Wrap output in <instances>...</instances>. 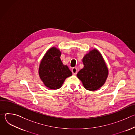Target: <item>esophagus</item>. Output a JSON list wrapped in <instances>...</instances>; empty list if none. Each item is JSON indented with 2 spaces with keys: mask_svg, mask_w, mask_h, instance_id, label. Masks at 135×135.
<instances>
[{
  "mask_svg": "<svg viewBox=\"0 0 135 135\" xmlns=\"http://www.w3.org/2000/svg\"><path fill=\"white\" fill-rule=\"evenodd\" d=\"M71 71L74 74H77V73H78V69L75 67H74V68H73Z\"/></svg>",
  "mask_w": 135,
  "mask_h": 135,
  "instance_id": "esophagus-1",
  "label": "esophagus"
}]
</instances>
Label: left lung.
Wrapping results in <instances>:
<instances>
[{
  "label": "left lung",
  "mask_w": 135,
  "mask_h": 135,
  "mask_svg": "<svg viewBox=\"0 0 135 135\" xmlns=\"http://www.w3.org/2000/svg\"><path fill=\"white\" fill-rule=\"evenodd\" d=\"M84 68L77 74L84 88L95 91L102 87L108 76V69L99 52L94 49L83 59Z\"/></svg>",
  "instance_id": "1"
}]
</instances>
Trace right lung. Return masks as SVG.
I'll return each instance as SVG.
<instances>
[{
  "instance_id": "right-lung-1",
  "label": "right lung",
  "mask_w": 135,
  "mask_h": 135,
  "mask_svg": "<svg viewBox=\"0 0 135 135\" xmlns=\"http://www.w3.org/2000/svg\"><path fill=\"white\" fill-rule=\"evenodd\" d=\"M60 56V51L52 47L46 52L40 65V78L51 89H59L65 79L72 75L68 67L62 64Z\"/></svg>"
}]
</instances>
